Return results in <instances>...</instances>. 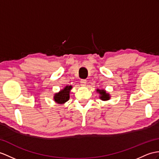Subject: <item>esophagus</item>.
<instances>
[{
    "label": "esophagus",
    "instance_id": "1",
    "mask_svg": "<svg viewBox=\"0 0 159 159\" xmlns=\"http://www.w3.org/2000/svg\"><path fill=\"white\" fill-rule=\"evenodd\" d=\"M80 83H81V85H82V86H85L86 85L87 81L86 80H82L80 81Z\"/></svg>",
    "mask_w": 159,
    "mask_h": 159
}]
</instances>
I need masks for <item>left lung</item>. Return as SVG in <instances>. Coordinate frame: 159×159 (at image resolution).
Here are the masks:
<instances>
[{
	"instance_id": "left-lung-1",
	"label": "left lung",
	"mask_w": 159,
	"mask_h": 159,
	"mask_svg": "<svg viewBox=\"0 0 159 159\" xmlns=\"http://www.w3.org/2000/svg\"><path fill=\"white\" fill-rule=\"evenodd\" d=\"M98 92H99V94H100V99L102 100H109L110 98V96L109 94H107L106 92L104 90H97Z\"/></svg>"
}]
</instances>
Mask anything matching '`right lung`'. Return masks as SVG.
I'll list each match as a JSON object with an SVG mask.
<instances>
[{
  "label": "right lung",
  "instance_id": "right-lung-1",
  "mask_svg": "<svg viewBox=\"0 0 159 159\" xmlns=\"http://www.w3.org/2000/svg\"><path fill=\"white\" fill-rule=\"evenodd\" d=\"M71 86H67L63 90H62L59 93L55 95V101L59 104H63L67 102L69 98V92L71 89Z\"/></svg>",
  "mask_w": 159,
  "mask_h": 159
}]
</instances>
